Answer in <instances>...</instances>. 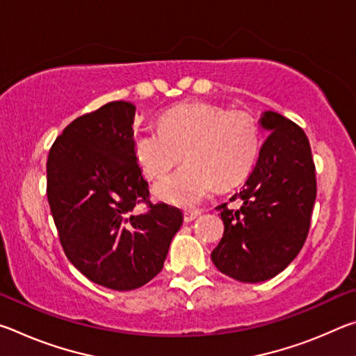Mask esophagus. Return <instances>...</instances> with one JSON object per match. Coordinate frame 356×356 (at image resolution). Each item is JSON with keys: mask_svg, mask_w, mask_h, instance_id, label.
I'll list each match as a JSON object with an SVG mask.
<instances>
[{"mask_svg": "<svg viewBox=\"0 0 356 356\" xmlns=\"http://www.w3.org/2000/svg\"><path fill=\"white\" fill-rule=\"evenodd\" d=\"M200 215H201L200 210H186V212L184 213V220H185V222H190L193 220H196Z\"/></svg>", "mask_w": 356, "mask_h": 356, "instance_id": "1", "label": "esophagus"}]
</instances>
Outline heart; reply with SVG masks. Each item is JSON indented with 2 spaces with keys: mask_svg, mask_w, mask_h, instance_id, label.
I'll list each match as a JSON object with an SVG mask.
<instances>
[{
  "mask_svg": "<svg viewBox=\"0 0 356 356\" xmlns=\"http://www.w3.org/2000/svg\"><path fill=\"white\" fill-rule=\"evenodd\" d=\"M138 165L149 179H163L180 160L186 163L155 186V195L191 209L215 190L248 176L261 149V130L246 111H227L210 104L172 106L160 129L136 127L131 136Z\"/></svg>",
  "mask_w": 356,
  "mask_h": 356,
  "instance_id": "1",
  "label": "heart"
}]
</instances>
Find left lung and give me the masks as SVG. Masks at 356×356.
<instances>
[{"label":"left lung","instance_id":"8db88e82","mask_svg":"<svg viewBox=\"0 0 356 356\" xmlns=\"http://www.w3.org/2000/svg\"><path fill=\"white\" fill-rule=\"evenodd\" d=\"M270 134L240 193V209L216 207L225 234L212 251L215 267L240 282L267 281L282 272L303 246L314 207L316 166L305 131L275 111H264Z\"/></svg>","mask_w":356,"mask_h":356}]
</instances>
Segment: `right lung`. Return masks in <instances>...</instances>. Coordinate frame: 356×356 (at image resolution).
Wrapping results in <instances>:
<instances>
[{
  "instance_id": "obj_1",
  "label": "right lung",
  "mask_w": 356,
  "mask_h": 356,
  "mask_svg": "<svg viewBox=\"0 0 356 356\" xmlns=\"http://www.w3.org/2000/svg\"><path fill=\"white\" fill-rule=\"evenodd\" d=\"M136 106L110 102L76 118L53 143L47 196L69 261L99 286L134 291L163 268L184 215L149 202L134 154ZM147 202L140 213L136 204Z\"/></svg>"
}]
</instances>
